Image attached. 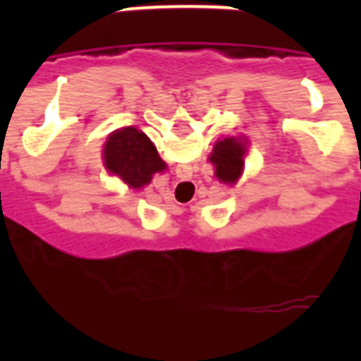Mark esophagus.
I'll return each mask as SVG.
<instances>
[{
    "label": "esophagus",
    "mask_w": 361,
    "mask_h": 361,
    "mask_svg": "<svg viewBox=\"0 0 361 361\" xmlns=\"http://www.w3.org/2000/svg\"><path fill=\"white\" fill-rule=\"evenodd\" d=\"M172 209H173V207H172Z\"/></svg>",
    "instance_id": "1"
}]
</instances>
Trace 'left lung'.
<instances>
[{"instance_id": "8db88e82", "label": "left lung", "mask_w": 361, "mask_h": 361, "mask_svg": "<svg viewBox=\"0 0 361 361\" xmlns=\"http://www.w3.org/2000/svg\"><path fill=\"white\" fill-rule=\"evenodd\" d=\"M245 152H247V141L245 139L224 137L222 141H216L211 157H209L211 164L214 166V176L222 183L234 185L243 172Z\"/></svg>"}]
</instances>
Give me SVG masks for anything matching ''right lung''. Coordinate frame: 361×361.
<instances>
[{
	"label": "right lung",
	"mask_w": 361,
	"mask_h": 361,
	"mask_svg": "<svg viewBox=\"0 0 361 361\" xmlns=\"http://www.w3.org/2000/svg\"><path fill=\"white\" fill-rule=\"evenodd\" d=\"M104 168L131 189L149 185L152 176L164 172L166 164L157 147L137 127H121L108 137L102 150Z\"/></svg>",
	"instance_id": "right-lung-1"
}]
</instances>
